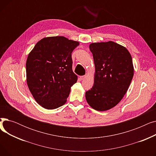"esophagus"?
<instances>
[{
  "mask_svg": "<svg viewBox=\"0 0 156 156\" xmlns=\"http://www.w3.org/2000/svg\"><path fill=\"white\" fill-rule=\"evenodd\" d=\"M85 78H86V75L81 76H80V80H84Z\"/></svg>",
  "mask_w": 156,
  "mask_h": 156,
  "instance_id": "1",
  "label": "esophagus"
}]
</instances>
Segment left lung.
Listing matches in <instances>:
<instances>
[{
    "mask_svg": "<svg viewBox=\"0 0 156 156\" xmlns=\"http://www.w3.org/2000/svg\"><path fill=\"white\" fill-rule=\"evenodd\" d=\"M89 48L95 71L86 100L97 111H108L121 101L129 88L134 74L132 56L126 48L112 41L92 43Z\"/></svg>",
    "mask_w": 156,
    "mask_h": 156,
    "instance_id": "8db88e82",
    "label": "left lung"
}]
</instances>
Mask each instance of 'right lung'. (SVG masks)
<instances>
[{
  "label": "right lung",
  "mask_w": 156,
  "mask_h": 156,
  "mask_svg": "<svg viewBox=\"0 0 156 156\" xmlns=\"http://www.w3.org/2000/svg\"><path fill=\"white\" fill-rule=\"evenodd\" d=\"M79 42L62 36L45 37L37 43L26 63L27 82L36 102L54 109L67 101L78 76L72 69L71 53Z\"/></svg>",
  "instance_id": "add662e5"
}]
</instances>
